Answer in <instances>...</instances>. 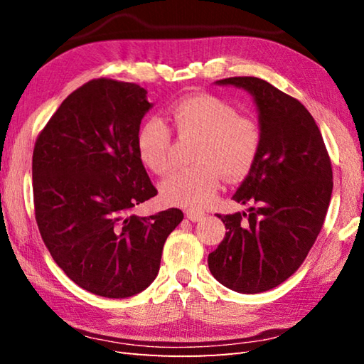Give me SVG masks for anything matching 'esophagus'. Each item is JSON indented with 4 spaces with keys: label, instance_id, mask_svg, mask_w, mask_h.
Returning a JSON list of instances; mask_svg holds the SVG:
<instances>
[{
    "label": "esophagus",
    "instance_id": "esophagus-1",
    "mask_svg": "<svg viewBox=\"0 0 364 364\" xmlns=\"http://www.w3.org/2000/svg\"><path fill=\"white\" fill-rule=\"evenodd\" d=\"M186 215H188V219L192 220V222H198V220L203 219V213L196 211V210H188Z\"/></svg>",
    "mask_w": 364,
    "mask_h": 364
}]
</instances>
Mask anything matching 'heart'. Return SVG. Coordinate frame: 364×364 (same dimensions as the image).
Masks as SVG:
<instances>
[{
	"mask_svg": "<svg viewBox=\"0 0 364 364\" xmlns=\"http://www.w3.org/2000/svg\"><path fill=\"white\" fill-rule=\"evenodd\" d=\"M168 117L178 134L198 136L192 161L161 183V196L170 205L202 208L214 197L220 175L228 181L249 175L262 144L258 122L237 114L236 107L219 97L189 95L170 106ZM172 131L159 117H146L136 133V150L142 164L162 175L170 162Z\"/></svg>",
	"mask_w": 364,
	"mask_h": 364,
	"instance_id": "1",
	"label": "heart"
}]
</instances>
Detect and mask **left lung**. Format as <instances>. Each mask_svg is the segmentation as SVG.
<instances>
[{
  "instance_id": "8db88e82",
  "label": "left lung",
  "mask_w": 364,
  "mask_h": 364,
  "mask_svg": "<svg viewBox=\"0 0 364 364\" xmlns=\"http://www.w3.org/2000/svg\"><path fill=\"white\" fill-rule=\"evenodd\" d=\"M218 84L242 87L255 97L262 144L233 196L253 206L247 214H218L228 231L208 266L230 289L264 292L296 272L319 236L333 189L331 162L313 115L297 98L255 76Z\"/></svg>"
}]
</instances>
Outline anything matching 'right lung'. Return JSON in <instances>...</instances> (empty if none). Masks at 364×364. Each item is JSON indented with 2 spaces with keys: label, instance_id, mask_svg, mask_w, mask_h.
I'll list each match as a JSON object with an SVG mask.
<instances>
[{
  "label": "right lung",
  "instance_id": "1",
  "mask_svg": "<svg viewBox=\"0 0 364 364\" xmlns=\"http://www.w3.org/2000/svg\"><path fill=\"white\" fill-rule=\"evenodd\" d=\"M151 105L134 82L97 78L68 95L38 133L34 214L56 264L82 289L125 299L156 278L162 247L181 210L139 218L158 194L136 150Z\"/></svg>",
  "mask_w": 364,
  "mask_h": 364
}]
</instances>
